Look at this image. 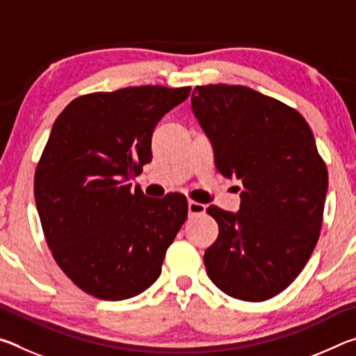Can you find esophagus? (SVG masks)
<instances>
[{
    "instance_id": "1",
    "label": "esophagus",
    "mask_w": 356,
    "mask_h": 356,
    "mask_svg": "<svg viewBox=\"0 0 356 356\" xmlns=\"http://www.w3.org/2000/svg\"><path fill=\"white\" fill-rule=\"evenodd\" d=\"M206 212V206L201 202H196V201H188V213L190 215H201Z\"/></svg>"
}]
</instances>
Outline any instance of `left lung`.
<instances>
[{
    "label": "left lung",
    "mask_w": 356,
    "mask_h": 356,
    "mask_svg": "<svg viewBox=\"0 0 356 356\" xmlns=\"http://www.w3.org/2000/svg\"><path fill=\"white\" fill-rule=\"evenodd\" d=\"M191 106L222 176L242 182L237 213L210 206L218 238L207 275L229 297L264 301L297 278L322 227L328 172L301 114L246 86H196Z\"/></svg>",
    "instance_id": "left-lung-1"
}]
</instances>
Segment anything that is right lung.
<instances>
[{
    "label": "right lung",
    "mask_w": 356,
    "mask_h": 356,
    "mask_svg": "<svg viewBox=\"0 0 356 356\" xmlns=\"http://www.w3.org/2000/svg\"><path fill=\"white\" fill-rule=\"evenodd\" d=\"M191 88L135 86L81 95L53 124L34 176L48 248L63 272L102 300H125L159 280L186 220L180 193L154 200L130 179L152 160L159 120Z\"/></svg>",
    "instance_id": "right-lung-1"
}]
</instances>
